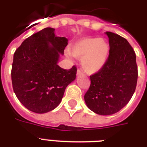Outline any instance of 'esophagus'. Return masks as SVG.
<instances>
[{
    "mask_svg": "<svg viewBox=\"0 0 147 147\" xmlns=\"http://www.w3.org/2000/svg\"><path fill=\"white\" fill-rule=\"evenodd\" d=\"M82 75H83V71L80 69H78L77 70V76H82Z\"/></svg>",
    "mask_w": 147,
    "mask_h": 147,
    "instance_id": "obj_1",
    "label": "esophagus"
}]
</instances>
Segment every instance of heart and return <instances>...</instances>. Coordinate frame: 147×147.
<instances>
[{"label": "heart", "mask_w": 147, "mask_h": 147, "mask_svg": "<svg viewBox=\"0 0 147 147\" xmlns=\"http://www.w3.org/2000/svg\"><path fill=\"white\" fill-rule=\"evenodd\" d=\"M70 53L82 59L84 70L92 74L102 69L108 56L109 48L102 39L82 37L71 43Z\"/></svg>", "instance_id": "heart-1"}]
</instances>
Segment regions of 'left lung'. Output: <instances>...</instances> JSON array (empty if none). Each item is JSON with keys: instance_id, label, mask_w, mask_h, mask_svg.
<instances>
[{"instance_id": "obj_1", "label": "left lung", "mask_w": 147, "mask_h": 147, "mask_svg": "<svg viewBox=\"0 0 147 147\" xmlns=\"http://www.w3.org/2000/svg\"><path fill=\"white\" fill-rule=\"evenodd\" d=\"M106 34L109 55L102 69L90 76L91 85L84 97L88 107L100 115L122 109L132 98L138 77L136 54L127 40L111 32Z\"/></svg>"}]
</instances>
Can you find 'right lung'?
Returning a JSON list of instances; mask_svg holds the SVG:
<instances>
[{"label":"right lung","instance_id":"1","mask_svg":"<svg viewBox=\"0 0 147 147\" xmlns=\"http://www.w3.org/2000/svg\"><path fill=\"white\" fill-rule=\"evenodd\" d=\"M47 27L26 38L15 51L11 69L13 89L18 100L31 111L44 114L59 105L68 85L76 79L77 68L57 65L68 45Z\"/></svg>","mask_w":147,"mask_h":147}]
</instances>
